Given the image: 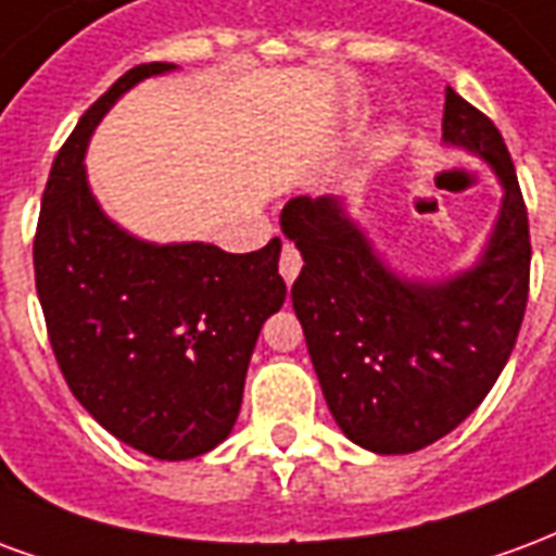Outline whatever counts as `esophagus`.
Returning a JSON list of instances; mask_svg holds the SVG:
<instances>
[{"label": "esophagus", "instance_id": "esophagus-1", "mask_svg": "<svg viewBox=\"0 0 556 556\" xmlns=\"http://www.w3.org/2000/svg\"><path fill=\"white\" fill-rule=\"evenodd\" d=\"M278 269H281L283 281L287 283L295 281V275H299V269H302V254H299V249H295L293 242H283Z\"/></svg>", "mask_w": 556, "mask_h": 556}]
</instances>
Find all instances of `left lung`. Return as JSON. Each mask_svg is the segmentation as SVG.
Returning a JSON list of instances; mask_svg holds the SVG:
<instances>
[{
    "label": "left lung",
    "instance_id": "8db88e82",
    "mask_svg": "<svg viewBox=\"0 0 556 556\" xmlns=\"http://www.w3.org/2000/svg\"><path fill=\"white\" fill-rule=\"evenodd\" d=\"M444 141L483 156L504 206L471 273L396 278L334 198H293L281 228L302 251L290 299L343 435L372 453H415L480 406L516 346L530 290V228L516 165L492 121L444 91Z\"/></svg>",
    "mask_w": 556,
    "mask_h": 556
}]
</instances>
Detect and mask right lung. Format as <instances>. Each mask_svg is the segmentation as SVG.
Instances as JSON below:
<instances>
[{"instance_id": "1", "label": "right lung", "mask_w": 556, "mask_h": 556, "mask_svg": "<svg viewBox=\"0 0 556 556\" xmlns=\"http://www.w3.org/2000/svg\"><path fill=\"white\" fill-rule=\"evenodd\" d=\"M139 64L88 109L52 162L35 230V287L73 396L117 441L192 459L230 435L266 317L283 305L281 239L261 251L153 245L112 225L85 180V144Z\"/></svg>"}]
</instances>
